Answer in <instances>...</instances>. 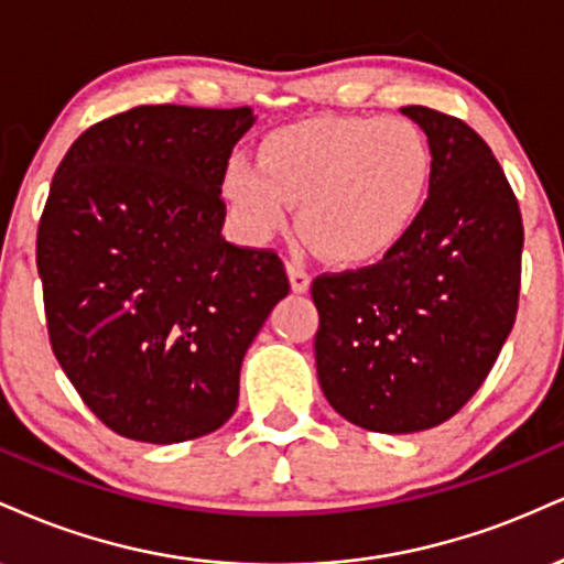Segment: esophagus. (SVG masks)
<instances>
[{"instance_id": "esophagus-1", "label": "esophagus", "mask_w": 564, "mask_h": 564, "mask_svg": "<svg viewBox=\"0 0 564 564\" xmlns=\"http://www.w3.org/2000/svg\"><path fill=\"white\" fill-rule=\"evenodd\" d=\"M288 276H290V288H293V293H297V295L308 293L311 276L301 267H295V263H288Z\"/></svg>"}]
</instances>
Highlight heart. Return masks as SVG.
<instances>
[{"mask_svg":"<svg viewBox=\"0 0 564 564\" xmlns=\"http://www.w3.org/2000/svg\"><path fill=\"white\" fill-rule=\"evenodd\" d=\"M433 182L427 137L403 118H308L271 131L256 161L235 158L224 200L245 240L267 242L290 221L327 261L364 267L399 245Z\"/></svg>","mask_w":564,"mask_h":564,"instance_id":"1","label":"heart"}]
</instances>
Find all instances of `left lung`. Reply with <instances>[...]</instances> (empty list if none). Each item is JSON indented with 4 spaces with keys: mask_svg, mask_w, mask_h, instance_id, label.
<instances>
[{
    "mask_svg": "<svg viewBox=\"0 0 564 564\" xmlns=\"http://www.w3.org/2000/svg\"><path fill=\"white\" fill-rule=\"evenodd\" d=\"M425 131V208L377 267L311 284L316 375L329 406L372 433L430 430L482 386L512 333L522 221L491 148L459 118L409 105Z\"/></svg>",
    "mask_w": 564,
    "mask_h": 564,
    "instance_id": "1",
    "label": "left lung"
}]
</instances>
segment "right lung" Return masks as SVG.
<instances>
[{
  "label": "right lung",
  "instance_id": "right-lung-1",
  "mask_svg": "<svg viewBox=\"0 0 564 564\" xmlns=\"http://www.w3.org/2000/svg\"><path fill=\"white\" fill-rule=\"evenodd\" d=\"M250 108L142 105L86 129L36 235L52 350L118 435L182 443L235 414L240 369L290 293L271 250L224 240L221 178Z\"/></svg>",
  "mask_w": 564,
  "mask_h": 564
}]
</instances>
